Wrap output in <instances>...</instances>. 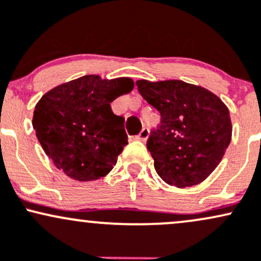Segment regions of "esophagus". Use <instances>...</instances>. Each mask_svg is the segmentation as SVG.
<instances>
[{
	"label": "esophagus",
	"mask_w": 261,
	"mask_h": 261,
	"mask_svg": "<svg viewBox=\"0 0 261 261\" xmlns=\"http://www.w3.org/2000/svg\"><path fill=\"white\" fill-rule=\"evenodd\" d=\"M148 137H149V129L148 128H143V129L140 130V133L137 136V139L145 142V140L148 139Z\"/></svg>",
	"instance_id": "esophagus-1"
}]
</instances>
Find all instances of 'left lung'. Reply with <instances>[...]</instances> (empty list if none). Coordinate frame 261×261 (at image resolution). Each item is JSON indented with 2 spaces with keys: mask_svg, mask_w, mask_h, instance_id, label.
I'll return each instance as SVG.
<instances>
[{
  "mask_svg": "<svg viewBox=\"0 0 261 261\" xmlns=\"http://www.w3.org/2000/svg\"><path fill=\"white\" fill-rule=\"evenodd\" d=\"M162 121L146 148L158 175L169 185L194 186L218 165L232 137L229 111L208 90L180 80L136 83Z\"/></svg>",
  "mask_w": 261,
  "mask_h": 261,
  "instance_id": "obj_1",
  "label": "left lung"
}]
</instances>
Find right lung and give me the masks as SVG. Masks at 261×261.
<instances>
[{"mask_svg": "<svg viewBox=\"0 0 261 261\" xmlns=\"http://www.w3.org/2000/svg\"><path fill=\"white\" fill-rule=\"evenodd\" d=\"M133 86L128 77L102 80L85 75L40 98L33 128L58 169L77 181L97 180L113 169L128 137L124 118L112 112L111 102Z\"/></svg>", "mask_w": 261, "mask_h": 261, "instance_id": "1", "label": "right lung"}]
</instances>
